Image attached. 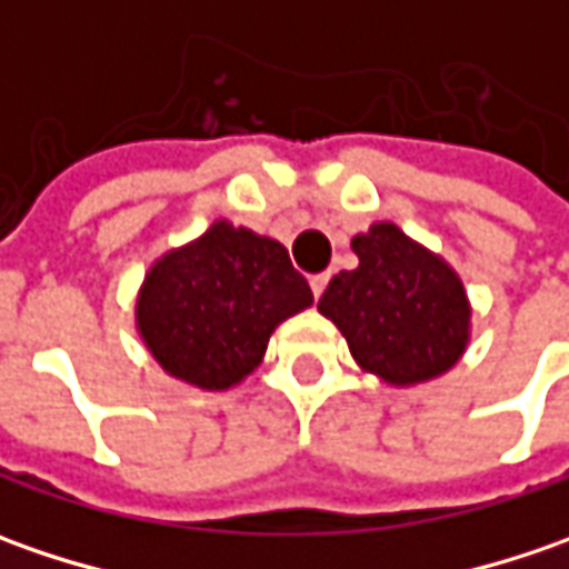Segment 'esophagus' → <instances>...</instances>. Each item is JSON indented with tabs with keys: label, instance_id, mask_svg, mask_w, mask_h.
I'll list each match as a JSON object with an SVG mask.
<instances>
[{
	"label": "esophagus",
	"instance_id": "esophagus-1",
	"mask_svg": "<svg viewBox=\"0 0 569 569\" xmlns=\"http://www.w3.org/2000/svg\"><path fill=\"white\" fill-rule=\"evenodd\" d=\"M326 284H329V274H313V278H310V288H313V297H317V300L319 295L326 291Z\"/></svg>",
	"mask_w": 569,
	"mask_h": 569
}]
</instances>
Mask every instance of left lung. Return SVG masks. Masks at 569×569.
I'll return each instance as SVG.
<instances>
[{"instance_id": "left-lung-1", "label": "left lung", "mask_w": 569, "mask_h": 569, "mask_svg": "<svg viewBox=\"0 0 569 569\" xmlns=\"http://www.w3.org/2000/svg\"><path fill=\"white\" fill-rule=\"evenodd\" d=\"M358 269L339 272L317 310L339 326L363 373L418 386L452 370L471 339V303L443 256L377 221L351 240Z\"/></svg>"}]
</instances>
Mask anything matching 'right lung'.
<instances>
[{
  "label": "right lung",
  "mask_w": 569,
  "mask_h": 569,
  "mask_svg": "<svg viewBox=\"0 0 569 569\" xmlns=\"http://www.w3.org/2000/svg\"><path fill=\"white\" fill-rule=\"evenodd\" d=\"M310 303L307 278L278 240L218 218L144 272L136 329L173 380L221 392L247 380L274 329Z\"/></svg>",
  "instance_id": "right-lung-1"
}]
</instances>
